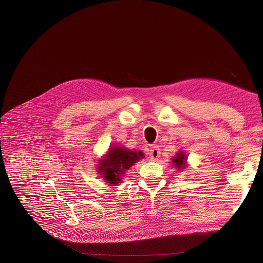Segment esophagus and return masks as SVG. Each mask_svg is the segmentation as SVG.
<instances>
[{"label":"esophagus","instance_id":"1","mask_svg":"<svg viewBox=\"0 0 263 263\" xmlns=\"http://www.w3.org/2000/svg\"><path fill=\"white\" fill-rule=\"evenodd\" d=\"M149 157L154 160H157L160 157V151L158 146H153L151 148V153H149Z\"/></svg>","mask_w":263,"mask_h":263}]
</instances>
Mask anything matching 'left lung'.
Returning <instances> with one entry per match:
<instances>
[{"label":"left lung","mask_w":263,"mask_h":263,"mask_svg":"<svg viewBox=\"0 0 263 263\" xmlns=\"http://www.w3.org/2000/svg\"><path fill=\"white\" fill-rule=\"evenodd\" d=\"M186 160H187L186 155H185L184 153H182V152H179V153L176 155V157L173 158V161H172V162L174 163V165H175L177 168L183 170V168H185V166L187 165Z\"/></svg>","instance_id":"8db88e82"}]
</instances>
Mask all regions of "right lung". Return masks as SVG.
<instances>
[{
  "label": "right lung",
  "mask_w": 263,
  "mask_h": 263,
  "mask_svg": "<svg viewBox=\"0 0 263 263\" xmlns=\"http://www.w3.org/2000/svg\"><path fill=\"white\" fill-rule=\"evenodd\" d=\"M144 158L142 152H133L121 146H112L104 158L99 160V174L105 182L110 185L121 183L126 170H129L136 161Z\"/></svg>",
  "instance_id": "right-lung-1"
}]
</instances>
